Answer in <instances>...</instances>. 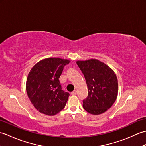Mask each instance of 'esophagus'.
Returning a JSON list of instances; mask_svg holds the SVG:
<instances>
[{
	"instance_id": "esophagus-1",
	"label": "esophagus",
	"mask_w": 146,
	"mask_h": 146,
	"mask_svg": "<svg viewBox=\"0 0 146 146\" xmlns=\"http://www.w3.org/2000/svg\"><path fill=\"white\" fill-rule=\"evenodd\" d=\"M76 94H77L76 90H74L73 92H71V95H76Z\"/></svg>"
}]
</instances>
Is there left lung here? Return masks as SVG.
<instances>
[{"label":"left lung","instance_id":"left-lung-1","mask_svg":"<svg viewBox=\"0 0 146 146\" xmlns=\"http://www.w3.org/2000/svg\"><path fill=\"white\" fill-rule=\"evenodd\" d=\"M86 80L87 97L83 100V108L93 115L104 113L112 106L118 94L115 73L107 64L95 59L76 61Z\"/></svg>","mask_w":146,"mask_h":146}]
</instances>
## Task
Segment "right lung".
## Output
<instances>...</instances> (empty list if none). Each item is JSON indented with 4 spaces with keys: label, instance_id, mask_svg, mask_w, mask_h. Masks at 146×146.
I'll list each match as a JSON object with an SVG mask.
<instances>
[{
    "label": "right lung",
    "instance_id": "1",
    "mask_svg": "<svg viewBox=\"0 0 146 146\" xmlns=\"http://www.w3.org/2000/svg\"><path fill=\"white\" fill-rule=\"evenodd\" d=\"M69 63L68 60L49 58L39 61L31 70L26 92L39 112L51 116L64 108L70 94L62 90L59 78L64 66Z\"/></svg>",
    "mask_w": 146,
    "mask_h": 146
}]
</instances>
